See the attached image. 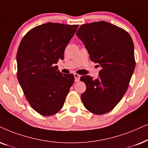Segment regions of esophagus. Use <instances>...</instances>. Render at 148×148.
I'll list each match as a JSON object with an SVG mask.
<instances>
[{
    "label": "esophagus",
    "instance_id": "esophagus-1",
    "mask_svg": "<svg viewBox=\"0 0 148 148\" xmlns=\"http://www.w3.org/2000/svg\"><path fill=\"white\" fill-rule=\"evenodd\" d=\"M74 78H75V82L79 81L80 78V75H79V74H76V73H75V74H74Z\"/></svg>",
    "mask_w": 148,
    "mask_h": 148
}]
</instances>
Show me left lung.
Listing matches in <instances>:
<instances>
[{"label": "left lung", "instance_id": "8db88e82", "mask_svg": "<svg viewBox=\"0 0 148 148\" xmlns=\"http://www.w3.org/2000/svg\"><path fill=\"white\" fill-rule=\"evenodd\" d=\"M76 36L90 60L102 67L97 79L80 77L86 87L82 101L88 111L102 115L115 108L129 86L135 67L133 40L124 29L103 21L82 24Z\"/></svg>", "mask_w": 148, "mask_h": 148}]
</instances>
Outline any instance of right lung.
<instances>
[{"instance_id":"right-lung-1","label":"right lung","mask_w":148,"mask_h":148,"mask_svg":"<svg viewBox=\"0 0 148 148\" xmlns=\"http://www.w3.org/2000/svg\"><path fill=\"white\" fill-rule=\"evenodd\" d=\"M78 27L44 23L27 32L19 44L17 79L29 105L44 116L62 109L74 82L72 74H62L55 65L64 60L65 49Z\"/></svg>"}]
</instances>
